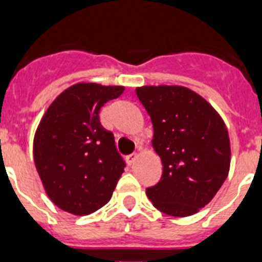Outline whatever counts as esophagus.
Listing matches in <instances>:
<instances>
[{"instance_id":"esophagus-1","label":"esophagus","mask_w":262,"mask_h":262,"mask_svg":"<svg viewBox=\"0 0 262 262\" xmlns=\"http://www.w3.org/2000/svg\"><path fill=\"white\" fill-rule=\"evenodd\" d=\"M136 159H138V155L131 154V155H128V156L126 157V161H127V164H128V165H133V164L135 163Z\"/></svg>"}]
</instances>
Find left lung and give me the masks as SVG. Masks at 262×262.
I'll list each match as a JSON object with an SVG mask.
<instances>
[{"mask_svg":"<svg viewBox=\"0 0 262 262\" xmlns=\"http://www.w3.org/2000/svg\"><path fill=\"white\" fill-rule=\"evenodd\" d=\"M154 126L152 145L163 176L147 196L161 212L189 216L214 198L230 170L231 148L223 119L200 94L184 86L136 88Z\"/></svg>","mask_w":262,"mask_h":262,"instance_id":"left-lung-1","label":"left lung"}]
</instances>
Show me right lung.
I'll return each instance as SVG.
<instances>
[{"mask_svg": "<svg viewBox=\"0 0 262 262\" xmlns=\"http://www.w3.org/2000/svg\"><path fill=\"white\" fill-rule=\"evenodd\" d=\"M123 90L80 82L64 90L41 118L34 161L46 193L59 209L82 216L110 201L126 164L113 133L99 122V110Z\"/></svg>", "mask_w": 262, "mask_h": 262, "instance_id": "obj_1", "label": "right lung"}]
</instances>
